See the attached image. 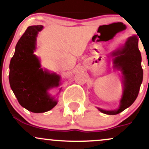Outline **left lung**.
I'll return each mask as SVG.
<instances>
[{"label": "left lung", "instance_id": "left-lung-1", "mask_svg": "<svg viewBox=\"0 0 149 149\" xmlns=\"http://www.w3.org/2000/svg\"><path fill=\"white\" fill-rule=\"evenodd\" d=\"M114 66L120 69L124 78L123 95L120 106L118 110L105 111L98 109L101 112L108 115H116L134 103L139 95L140 86L143 80L141 68V55L138 48L137 37L128 38L125 44L113 52Z\"/></svg>", "mask_w": 149, "mask_h": 149}]
</instances>
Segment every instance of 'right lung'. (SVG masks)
Instances as JSON below:
<instances>
[{
	"mask_svg": "<svg viewBox=\"0 0 149 149\" xmlns=\"http://www.w3.org/2000/svg\"><path fill=\"white\" fill-rule=\"evenodd\" d=\"M42 26L27 28L16 45L10 64L9 81L20 105L29 111L43 113L51 110L57 101L49 96L47 90L59 85V77L40 69L36 49L38 32Z\"/></svg>",
	"mask_w": 149,
	"mask_h": 149,
	"instance_id": "add662e5",
	"label": "right lung"
}]
</instances>
